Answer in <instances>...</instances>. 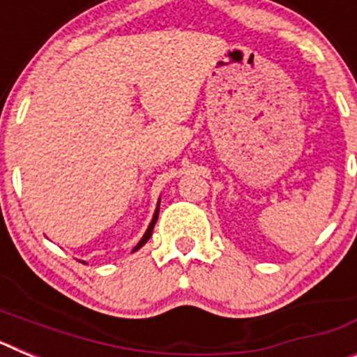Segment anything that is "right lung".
I'll list each match as a JSON object with an SVG mask.
<instances>
[{
  "mask_svg": "<svg viewBox=\"0 0 357 357\" xmlns=\"http://www.w3.org/2000/svg\"><path fill=\"white\" fill-rule=\"evenodd\" d=\"M157 206H159V204H157ZM157 218H159V207H157V209H155V214H153V218H151V223H150V225H148L146 232H144V236H143V238H141V241L137 243V245H135V247H134V252L137 250V248H141V247H143L144 243H146L148 239H150V236H151V230H153V227H155Z\"/></svg>",
  "mask_w": 357,
  "mask_h": 357,
  "instance_id": "obj_1",
  "label": "right lung"
}]
</instances>
